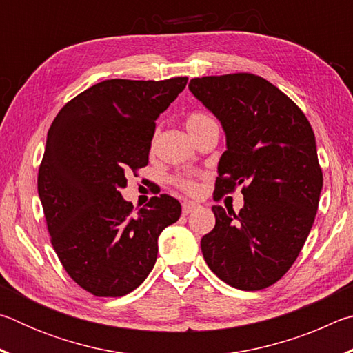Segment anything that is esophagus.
Returning <instances> with one entry per match:
<instances>
[{
    "mask_svg": "<svg viewBox=\"0 0 353 353\" xmlns=\"http://www.w3.org/2000/svg\"><path fill=\"white\" fill-rule=\"evenodd\" d=\"M198 207H199V205L196 204V202L187 201V202H183V204H182V213H183V214H190L191 212H194Z\"/></svg>",
    "mask_w": 353,
    "mask_h": 353,
    "instance_id": "1",
    "label": "esophagus"
}]
</instances>
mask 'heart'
I'll use <instances>...</instances> for the list:
<instances>
[{"label":"heart","instance_id":"1","mask_svg":"<svg viewBox=\"0 0 353 353\" xmlns=\"http://www.w3.org/2000/svg\"><path fill=\"white\" fill-rule=\"evenodd\" d=\"M214 126H218L216 121H214L212 117L205 115V113H199V112L191 113L187 119V129H188L190 135H196V134L202 132V130H205L208 128H214ZM176 183L182 190L188 191V193H196V190H198V183L187 177H179Z\"/></svg>","mask_w":353,"mask_h":353}]
</instances>
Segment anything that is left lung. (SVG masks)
Segmentation results:
<instances>
[{
  "label": "left lung",
  "instance_id": "left-lung-1",
  "mask_svg": "<svg viewBox=\"0 0 353 353\" xmlns=\"http://www.w3.org/2000/svg\"><path fill=\"white\" fill-rule=\"evenodd\" d=\"M190 92L223 126L218 193L243 185L238 213L214 205L201 249L227 285L259 291L296 261L318 212L322 171L302 110L271 82L249 73L194 77Z\"/></svg>",
  "mask_w": 353,
  "mask_h": 353
}]
</instances>
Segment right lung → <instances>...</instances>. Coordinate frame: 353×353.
I'll return each mask as SVG.
<instances>
[{"mask_svg":"<svg viewBox=\"0 0 353 353\" xmlns=\"http://www.w3.org/2000/svg\"><path fill=\"white\" fill-rule=\"evenodd\" d=\"M188 77L109 79L62 107L46 137L39 196L51 243L68 276L98 297H121L155 265L157 240L181 218L171 196L134 212L126 171L148 165L155 119Z\"/></svg>","mask_w":353,"mask_h":353,"instance_id":"add662e5","label":"right lung"}]
</instances>
